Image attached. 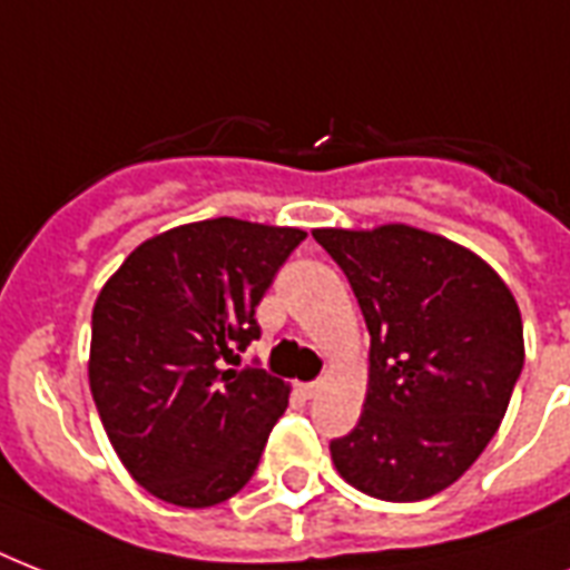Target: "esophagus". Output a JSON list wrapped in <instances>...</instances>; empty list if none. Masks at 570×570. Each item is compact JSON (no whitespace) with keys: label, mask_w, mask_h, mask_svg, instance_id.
<instances>
[{"label":"esophagus","mask_w":570,"mask_h":570,"mask_svg":"<svg viewBox=\"0 0 570 570\" xmlns=\"http://www.w3.org/2000/svg\"><path fill=\"white\" fill-rule=\"evenodd\" d=\"M320 390H322V381H307V384H302V393H304V396H307V399L316 396Z\"/></svg>","instance_id":"esophagus-1"}]
</instances>
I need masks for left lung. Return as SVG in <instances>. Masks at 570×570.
Returning a JSON list of instances; mask_svg holds the SVG:
<instances>
[{"label":"left lung","mask_w":570,"mask_h":570,"mask_svg":"<svg viewBox=\"0 0 570 570\" xmlns=\"http://www.w3.org/2000/svg\"><path fill=\"white\" fill-rule=\"evenodd\" d=\"M352 284L370 331L364 414L331 441L348 485L414 503L482 455L523 370V322L509 286L455 242L384 224L313 230Z\"/></svg>","instance_id":"left-lung-1"}]
</instances>
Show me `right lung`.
Returning <instances> with one entry per match:
<instances>
[{
  "label": "right lung",
  "instance_id": "obj_1",
  "mask_svg": "<svg viewBox=\"0 0 570 570\" xmlns=\"http://www.w3.org/2000/svg\"><path fill=\"white\" fill-rule=\"evenodd\" d=\"M307 233L209 218L141 242L97 295L88 379L111 446L165 503L206 509L248 485L289 387L227 370Z\"/></svg>",
  "mask_w": 570,
  "mask_h": 570
}]
</instances>
